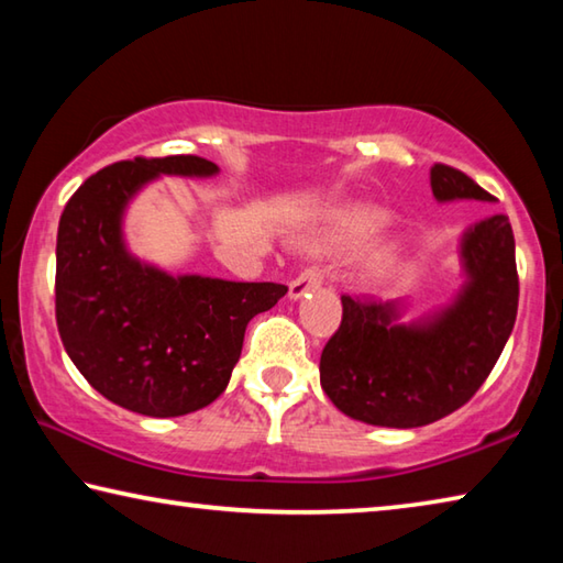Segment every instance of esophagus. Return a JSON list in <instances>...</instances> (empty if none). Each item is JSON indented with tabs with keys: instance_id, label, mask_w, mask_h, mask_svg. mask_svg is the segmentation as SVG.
Masks as SVG:
<instances>
[{
	"instance_id": "34e87169",
	"label": "esophagus",
	"mask_w": 563,
	"mask_h": 563,
	"mask_svg": "<svg viewBox=\"0 0 563 563\" xmlns=\"http://www.w3.org/2000/svg\"><path fill=\"white\" fill-rule=\"evenodd\" d=\"M320 285H322V271L316 268V265H312V268H305L298 278L290 283V298L298 300L305 292L320 288Z\"/></svg>"
}]
</instances>
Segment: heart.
Instances as JSON below:
<instances>
[{
	"label": "heart",
	"mask_w": 563,
	"mask_h": 563,
	"mask_svg": "<svg viewBox=\"0 0 563 563\" xmlns=\"http://www.w3.org/2000/svg\"><path fill=\"white\" fill-rule=\"evenodd\" d=\"M379 223H383V213L373 211V208H350V211L338 218L335 235L342 238V241H355V238L375 231Z\"/></svg>",
	"instance_id": "heart-1"
}]
</instances>
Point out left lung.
<instances>
[{
    "mask_svg": "<svg viewBox=\"0 0 563 563\" xmlns=\"http://www.w3.org/2000/svg\"><path fill=\"white\" fill-rule=\"evenodd\" d=\"M437 201H494L452 166H432ZM464 290L417 325H397V302L342 295V322L320 355V385L340 412L409 430L470 402L497 365L519 308V275L507 216H492L462 238Z\"/></svg>",
    "mask_w": 563,
    "mask_h": 563,
    "instance_id": "obj_1",
    "label": "left lung"
}]
</instances>
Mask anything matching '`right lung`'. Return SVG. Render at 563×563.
<instances>
[{
  "mask_svg": "<svg viewBox=\"0 0 563 563\" xmlns=\"http://www.w3.org/2000/svg\"><path fill=\"white\" fill-rule=\"evenodd\" d=\"M161 174L213 176L201 156L119 161L89 176L56 233V328L66 355L113 405L146 417L196 412L228 387L245 328L288 288L174 278L131 258L123 208Z\"/></svg>",
  "mask_w": 563,
  "mask_h": 563,
  "instance_id": "1",
  "label": "right lung"
}]
</instances>
